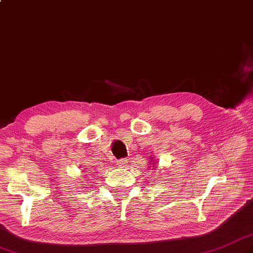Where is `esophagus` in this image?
Listing matches in <instances>:
<instances>
[{"instance_id": "1", "label": "esophagus", "mask_w": 253, "mask_h": 253, "mask_svg": "<svg viewBox=\"0 0 253 253\" xmlns=\"http://www.w3.org/2000/svg\"><path fill=\"white\" fill-rule=\"evenodd\" d=\"M117 165L120 166L121 169H123V168H125V166L127 165V160H125V159H121V160H118L117 161Z\"/></svg>"}]
</instances>
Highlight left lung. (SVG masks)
I'll return each instance as SVG.
<instances>
[{"label":"left lung","instance_id":"obj_1","mask_svg":"<svg viewBox=\"0 0 253 253\" xmlns=\"http://www.w3.org/2000/svg\"><path fill=\"white\" fill-rule=\"evenodd\" d=\"M152 160H150V164L149 165H153V166H155V168H157V165H155V164H157L158 162H155V161L153 160V158H151Z\"/></svg>","mask_w":253,"mask_h":253}]
</instances>
